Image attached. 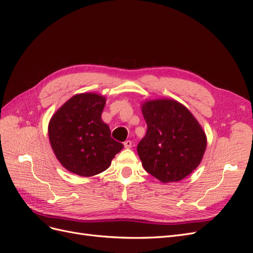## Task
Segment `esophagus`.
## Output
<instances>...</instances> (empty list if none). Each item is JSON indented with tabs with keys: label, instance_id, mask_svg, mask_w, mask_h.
<instances>
[{
	"label": "esophagus",
	"instance_id": "esophagus-1",
	"mask_svg": "<svg viewBox=\"0 0 253 253\" xmlns=\"http://www.w3.org/2000/svg\"><path fill=\"white\" fill-rule=\"evenodd\" d=\"M125 148L126 149H129V148H132V141L131 140H126V141H125Z\"/></svg>",
	"mask_w": 253,
	"mask_h": 253
}]
</instances>
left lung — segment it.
<instances>
[{
    "label": "left lung",
    "instance_id": "8db88e82",
    "mask_svg": "<svg viewBox=\"0 0 253 253\" xmlns=\"http://www.w3.org/2000/svg\"><path fill=\"white\" fill-rule=\"evenodd\" d=\"M147 134L137 145L144 170L162 182L179 181L201 164L207 137L181 103L157 99L142 103Z\"/></svg>",
    "mask_w": 253,
    "mask_h": 253
}]
</instances>
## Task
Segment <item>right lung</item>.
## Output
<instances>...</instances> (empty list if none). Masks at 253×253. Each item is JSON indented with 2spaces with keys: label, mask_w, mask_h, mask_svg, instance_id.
Returning <instances> with one entry per match:
<instances>
[{
  "label": "right lung",
  "mask_w": 253,
  "mask_h": 253,
  "mask_svg": "<svg viewBox=\"0 0 253 253\" xmlns=\"http://www.w3.org/2000/svg\"><path fill=\"white\" fill-rule=\"evenodd\" d=\"M105 97L78 94L52 115L48 125L49 142L66 170L84 177L105 171L124 144L114 140L101 119Z\"/></svg>",
  "instance_id": "1"
}]
</instances>
